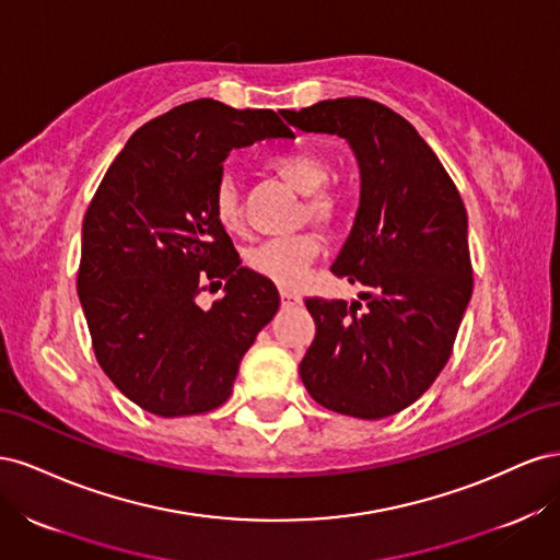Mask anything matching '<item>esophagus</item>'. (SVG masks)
I'll return each mask as SVG.
<instances>
[{
	"mask_svg": "<svg viewBox=\"0 0 560 560\" xmlns=\"http://www.w3.org/2000/svg\"><path fill=\"white\" fill-rule=\"evenodd\" d=\"M280 299H282V306H296V303H301V294L299 292H292V290H280Z\"/></svg>",
	"mask_w": 560,
	"mask_h": 560,
	"instance_id": "obj_1",
	"label": "esophagus"
}]
</instances>
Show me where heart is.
<instances>
[{"label":"heart","mask_w":560,"mask_h":560,"mask_svg":"<svg viewBox=\"0 0 560 560\" xmlns=\"http://www.w3.org/2000/svg\"><path fill=\"white\" fill-rule=\"evenodd\" d=\"M276 175L306 196V212L313 222L331 226L343 212V200L336 191L325 189L331 167L325 159L311 151H287L270 159ZM212 217L219 229L238 235L245 231V214L241 196L231 179L217 184L212 194ZM319 254V241L311 233L290 235V238L266 241L247 252V268L259 278L276 282L278 287H296L306 278L311 264Z\"/></svg>","instance_id":"1"}]
</instances>
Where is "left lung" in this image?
I'll use <instances>...</instances> for the list:
<instances>
[{
	"label": "left lung",
	"instance_id": "1",
	"mask_svg": "<svg viewBox=\"0 0 560 560\" xmlns=\"http://www.w3.org/2000/svg\"><path fill=\"white\" fill-rule=\"evenodd\" d=\"M303 132L343 138L360 165V208L331 273L360 301L306 299L315 338L299 364L329 411L378 420L411 406L446 366L471 299L467 210L430 144L366 97L282 109Z\"/></svg>",
	"mask_w": 560,
	"mask_h": 560
}]
</instances>
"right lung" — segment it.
Returning <instances> with one entry per match:
<instances>
[{
	"label": "right lung",
	"instance_id": "add662e5",
	"mask_svg": "<svg viewBox=\"0 0 560 560\" xmlns=\"http://www.w3.org/2000/svg\"><path fill=\"white\" fill-rule=\"evenodd\" d=\"M292 140L273 109L202 97L132 132L83 217L77 292L97 364L140 409L196 416L222 406L243 354L280 306L241 266L212 217L231 149ZM225 280L210 312L197 294Z\"/></svg>",
	"mask_w": 560,
	"mask_h": 560
}]
</instances>
